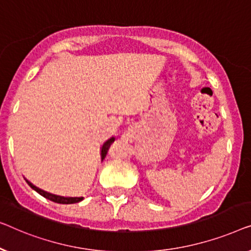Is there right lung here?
<instances>
[{
	"label": "right lung",
	"mask_w": 251,
	"mask_h": 251,
	"mask_svg": "<svg viewBox=\"0 0 251 251\" xmlns=\"http://www.w3.org/2000/svg\"><path fill=\"white\" fill-rule=\"evenodd\" d=\"M114 141H115L114 137H111L110 140H108L107 142H105V143L103 144V147H102V150H101V158H102V159H103V158H104L105 156H107L109 148H110L111 143L114 142ZM26 182L28 183V185H29L31 189L35 190V191H36L37 193H40L41 196H43L44 198H47V199L53 201V202H56V203H65V204H68V203H76V202H79V201L83 200V198H65V197H60V196L51 195V193H48V192L43 191V190L36 188V186L31 184L30 182H28V181H26Z\"/></svg>",
	"instance_id": "add662e5"
}]
</instances>
